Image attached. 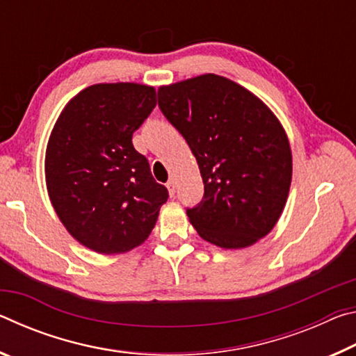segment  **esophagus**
<instances>
[{"mask_svg":"<svg viewBox=\"0 0 356 356\" xmlns=\"http://www.w3.org/2000/svg\"><path fill=\"white\" fill-rule=\"evenodd\" d=\"M166 188H168V191H170L171 196L176 195V182H174V179L168 180V182H166Z\"/></svg>","mask_w":356,"mask_h":356,"instance_id":"1","label":"esophagus"}]
</instances>
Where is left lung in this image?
<instances>
[{
  "label": "left lung",
  "mask_w": 356,
  "mask_h": 356,
  "mask_svg": "<svg viewBox=\"0 0 356 356\" xmlns=\"http://www.w3.org/2000/svg\"><path fill=\"white\" fill-rule=\"evenodd\" d=\"M159 106L200 166L202 201L186 209L197 234L226 250L267 236L284 210L292 180L291 146L270 108L215 74L161 86Z\"/></svg>",
  "instance_id": "8db88e82"
}]
</instances>
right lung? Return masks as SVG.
<instances>
[{"instance_id":"1","label":"right lung","mask_w":356,"mask_h":356,"mask_svg":"<svg viewBox=\"0 0 356 356\" xmlns=\"http://www.w3.org/2000/svg\"><path fill=\"white\" fill-rule=\"evenodd\" d=\"M156 105L152 86L100 83L59 114L45 154L50 201L69 234L100 254H119L149 237L168 200L131 136Z\"/></svg>"}]
</instances>
